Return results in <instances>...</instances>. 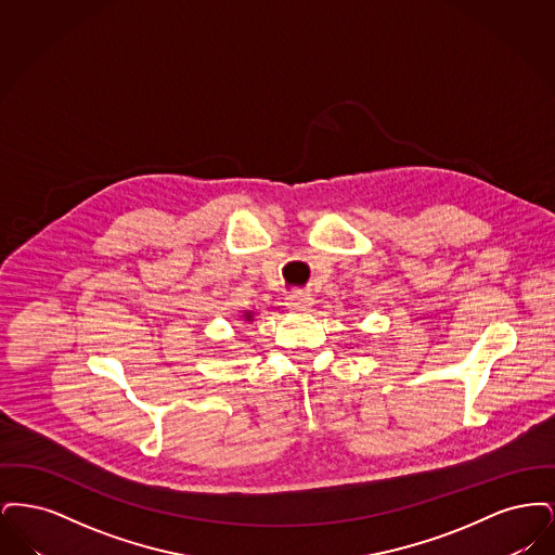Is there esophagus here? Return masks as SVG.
Returning a JSON list of instances; mask_svg holds the SVG:
<instances>
[{"label":"esophagus","instance_id":"1","mask_svg":"<svg viewBox=\"0 0 555 555\" xmlns=\"http://www.w3.org/2000/svg\"><path fill=\"white\" fill-rule=\"evenodd\" d=\"M314 306V299L310 295H304V293H295L287 297V308L293 312H310Z\"/></svg>","mask_w":555,"mask_h":555}]
</instances>
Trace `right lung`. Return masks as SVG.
<instances>
[{"label": "right lung", "mask_w": 555, "mask_h": 555, "mask_svg": "<svg viewBox=\"0 0 555 555\" xmlns=\"http://www.w3.org/2000/svg\"><path fill=\"white\" fill-rule=\"evenodd\" d=\"M243 322H254V312H243Z\"/></svg>", "instance_id": "1"}]
</instances>
